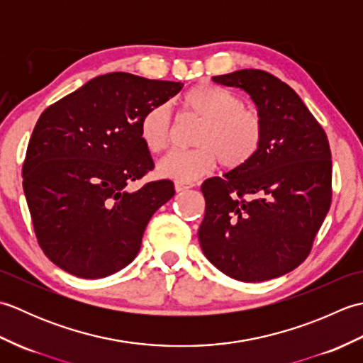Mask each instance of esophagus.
<instances>
[{"label": "esophagus", "mask_w": 363, "mask_h": 363, "mask_svg": "<svg viewBox=\"0 0 363 363\" xmlns=\"http://www.w3.org/2000/svg\"><path fill=\"white\" fill-rule=\"evenodd\" d=\"M191 187H194V184H190V182H174L176 191H184V190H189Z\"/></svg>", "instance_id": "1"}]
</instances>
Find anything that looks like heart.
Here are the masks:
<instances>
[{"label": "heart", "instance_id": "obj_1", "mask_svg": "<svg viewBox=\"0 0 363 363\" xmlns=\"http://www.w3.org/2000/svg\"><path fill=\"white\" fill-rule=\"evenodd\" d=\"M182 111L201 120L195 150H174L162 157L157 173L177 182L195 181L211 173L221 160L228 168L246 164L262 140V118L259 112L242 106L240 98L230 91L198 86L181 99ZM138 134L146 150L160 152L169 140V111L165 104H156L143 113Z\"/></svg>", "mask_w": 363, "mask_h": 363}]
</instances>
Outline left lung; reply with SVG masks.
I'll return each instance as SVG.
<instances>
[{
    "label": "left lung",
    "instance_id": "8db88e82",
    "mask_svg": "<svg viewBox=\"0 0 363 363\" xmlns=\"http://www.w3.org/2000/svg\"><path fill=\"white\" fill-rule=\"evenodd\" d=\"M212 81L250 95L262 140L246 164L203 182L199 245L233 279H273L309 256L330 207L328 137L296 91L273 74L246 68Z\"/></svg>",
    "mask_w": 363,
    "mask_h": 363
}]
</instances>
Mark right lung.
I'll return each instance as SVG.
<instances>
[{
    "instance_id": "1",
    "label": "right lung",
    "mask_w": 363,
    "mask_h": 363,
    "mask_svg": "<svg viewBox=\"0 0 363 363\" xmlns=\"http://www.w3.org/2000/svg\"><path fill=\"white\" fill-rule=\"evenodd\" d=\"M182 87L107 73L40 115L23 164V190L38 245L52 264L99 279L134 260L154 212L174 195L168 179L128 190L154 168L138 125L150 107Z\"/></svg>"
}]
</instances>
